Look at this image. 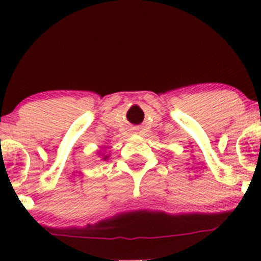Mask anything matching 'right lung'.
Returning a JSON list of instances; mask_svg holds the SVG:
<instances>
[{
  "label": "right lung",
  "mask_w": 261,
  "mask_h": 261,
  "mask_svg": "<svg viewBox=\"0 0 261 261\" xmlns=\"http://www.w3.org/2000/svg\"><path fill=\"white\" fill-rule=\"evenodd\" d=\"M103 159H107V156H105V158H103Z\"/></svg>",
  "instance_id": "obj_1"
}]
</instances>
